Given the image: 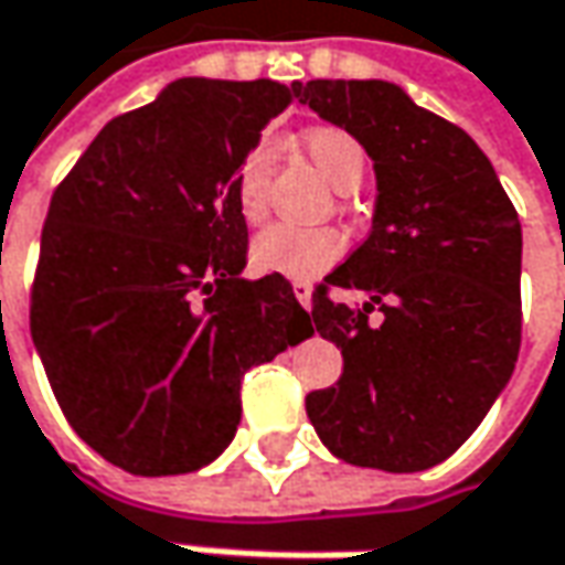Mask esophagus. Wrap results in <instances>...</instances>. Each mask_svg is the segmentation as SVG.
I'll use <instances>...</instances> for the list:
<instances>
[{
  "label": "esophagus",
  "instance_id": "obj_1",
  "mask_svg": "<svg viewBox=\"0 0 565 565\" xmlns=\"http://www.w3.org/2000/svg\"><path fill=\"white\" fill-rule=\"evenodd\" d=\"M290 287H294V297L300 300L302 309H312V284L297 278V281H290Z\"/></svg>",
  "mask_w": 565,
  "mask_h": 565
}]
</instances>
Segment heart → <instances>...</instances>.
<instances>
[{"mask_svg":"<svg viewBox=\"0 0 565 565\" xmlns=\"http://www.w3.org/2000/svg\"><path fill=\"white\" fill-rule=\"evenodd\" d=\"M300 149L312 166L338 186L350 190L362 178L365 152L350 130L338 125H312L300 134ZM268 174H271V149L256 140L237 159L231 186L244 222L259 224L268 212ZM343 234L338 227H297V224H271L253 241V265L284 275V278H319L341 259Z\"/></svg>","mask_w":565,"mask_h":565,"instance_id":"obj_1","label":"heart"}]
</instances>
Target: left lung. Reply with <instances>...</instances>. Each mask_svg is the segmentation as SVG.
Returning <instances> with one entry per match:
<instances>
[{"instance_id": "obj_1", "label": "left lung", "mask_w": 565, "mask_h": 565, "mask_svg": "<svg viewBox=\"0 0 565 565\" xmlns=\"http://www.w3.org/2000/svg\"><path fill=\"white\" fill-rule=\"evenodd\" d=\"M300 103L375 162L372 231L312 294L343 375L306 397L343 462L418 472L457 454L513 375L522 341V227L494 166L454 121L384 81H309ZM362 289V310L330 297ZM385 312L381 326L367 312Z\"/></svg>"}]
</instances>
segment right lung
Instances as JSON below:
<instances>
[{
  "label": "right lung",
  "mask_w": 565,
  "mask_h": 565,
  "mask_svg": "<svg viewBox=\"0 0 565 565\" xmlns=\"http://www.w3.org/2000/svg\"><path fill=\"white\" fill-rule=\"evenodd\" d=\"M297 84H168L111 118L55 186L30 334L71 428L130 476L222 454L253 365L312 334L284 275L244 281L231 174Z\"/></svg>",
  "instance_id": "right-lung-1"
}]
</instances>
